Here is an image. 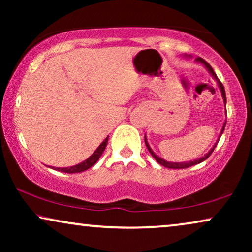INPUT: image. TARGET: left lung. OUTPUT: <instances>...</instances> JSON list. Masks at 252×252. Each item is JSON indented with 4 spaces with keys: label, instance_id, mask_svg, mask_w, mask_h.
<instances>
[{
    "label": "left lung",
    "instance_id": "1",
    "mask_svg": "<svg viewBox=\"0 0 252 252\" xmlns=\"http://www.w3.org/2000/svg\"><path fill=\"white\" fill-rule=\"evenodd\" d=\"M197 61L198 62H201L202 64H204L205 65V67L208 68V70L210 71V73H211L213 77H215L216 79H217V81H218V84H219V88H220V91H221V93H222V97H223V101H225V103H226V93H225V88H223V86H222V84H221V81L219 80L218 78H217V74L215 73V71H213V68L211 67V65H210L208 62L206 61H204L203 60V58H201V57H197ZM225 126H226V123L223 124V127H222V129H221V134H222V132H223V129H225ZM221 134H220V135H221ZM144 142H146V146H147V148H148V150H149V153L153 155V157L155 158V159L157 160V163H159L160 165H163L164 167H167V168H174V170H181V168H187V167H190V166H194V165H196V164H199V163H202V161H204L205 159H208V158L210 157V155L212 154V151L215 150V148L217 147V143L215 144V146L212 147V149L209 151L208 154L205 155L204 157H202V158H198V159H196V160H194V161H187V163H170V161H166V160H164V159H161V158H159L158 156H156V155H155V153L153 150H151V148L149 147V144H148V142H147V140L144 139Z\"/></svg>",
    "mask_w": 252,
    "mask_h": 252
}]
</instances>
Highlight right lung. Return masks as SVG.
<instances>
[{
  "mask_svg": "<svg viewBox=\"0 0 252 252\" xmlns=\"http://www.w3.org/2000/svg\"><path fill=\"white\" fill-rule=\"evenodd\" d=\"M108 139H109V136L106 137V139L103 141L101 144H99V147L94 151V154H93L92 156L88 158V159H86L85 161H82V163L78 164V165H74V166L62 167V168L61 167H55V170L64 172V173H80V172H84L86 170H88V168L92 167L93 165H94L96 161L99 159V157L102 156L103 151H104L106 144H108Z\"/></svg>",
  "mask_w": 252,
  "mask_h": 252,
  "instance_id": "1",
  "label": "right lung"
}]
</instances>
